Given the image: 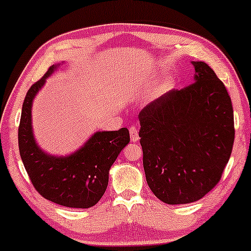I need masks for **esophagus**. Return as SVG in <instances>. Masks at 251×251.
<instances>
[{
    "label": "esophagus",
    "mask_w": 251,
    "mask_h": 251,
    "mask_svg": "<svg viewBox=\"0 0 251 251\" xmlns=\"http://www.w3.org/2000/svg\"><path fill=\"white\" fill-rule=\"evenodd\" d=\"M129 134H131V140L133 141V143H138L139 140L138 128L134 127V126H131V127H129Z\"/></svg>",
    "instance_id": "esophagus-1"
}]
</instances>
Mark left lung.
I'll return each mask as SVG.
<instances>
[{"label":"left lung","instance_id":"left-lung-1","mask_svg":"<svg viewBox=\"0 0 251 251\" xmlns=\"http://www.w3.org/2000/svg\"><path fill=\"white\" fill-rule=\"evenodd\" d=\"M195 81L171 90L139 113L145 175L168 204L195 202L221 180L235 139L234 111L225 84L203 62Z\"/></svg>","mask_w":251,"mask_h":251}]
</instances>
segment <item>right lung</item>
Returning <instances> with one entry per match:
<instances>
[{"label":"right lung","instance_id":"obj_1","mask_svg":"<svg viewBox=\"0 0 251 251\" xmlns=\"http://www.w3.org/2000/svg\"><path fill=\"white\" fill-rule=\"evenodd\" d=\"M53 69L50 66L24 98L19 126L20 155L32 186L44 199L69 208H90L106 191L108 171L129 143V132L126 127L97 132L84 147L65 158L42 152L32 135L31 104Z\"/></svg>","mask_w":251,"mask_h":251}]
</instances>
